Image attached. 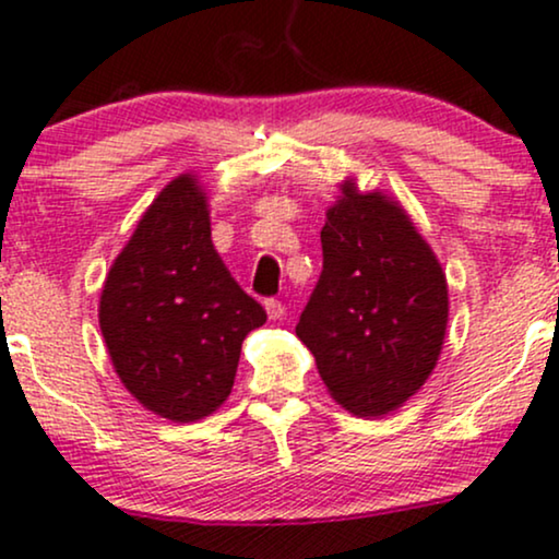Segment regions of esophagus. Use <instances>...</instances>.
Instances as JSON below:
<instances>
[{"mask_svg":"<svg viewBox=\"0 0 559 559\" xmlns=\"http://www.w3.org/2000/svg\"><path fill=\"white\" fill-rule=\"evenodd\" d=\"M264 306H266L269 319H282V317H285V304H282V300H277V298H266Z\"/></svg>","mask_w":559,"mask_h":559,"instance_id":"obj_1","label":"esophagus"}]
</instances>
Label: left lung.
<instances>
[{"label": "left lung", "instance_id": "left-lung-1", "mask_svg": "<svg viewBox=\"0 0 559 559\" xmlns=\"http://www.w3.org/2000/svg\"><path fill=\"white\" fill-rule=\"evenodd\" d=\"M321 227V274L295 334L326 390L356 416H384L421 390L448 330V282L395 201L358 193Z\"/></svg>", "mask_w": 559, "mask_h": 559}]
</instances>
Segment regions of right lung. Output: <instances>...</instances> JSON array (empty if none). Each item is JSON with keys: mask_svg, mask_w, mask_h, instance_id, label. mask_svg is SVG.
I'll return each instance as SVG.
<instances>
[{"mask_svg": "<svg viewBox=\"0 0 559 559\" xmlns=\"http://www.w3.org/2000/svg\"><path fill=\"white\" fill-rule=\"evenodd\" d=\"M264 321L214 251L206 195L180 175L104 282L98 324L117 377L148 411L199 421L227 400L242 340Z\"/></svg>", "mask_w": 559, "mask_h": 559, "instance_id": "add662e5", "label": "right lung"}]
</instances>
